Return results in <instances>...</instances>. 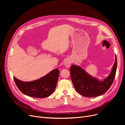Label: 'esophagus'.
<instances>
[{
    "mask_svg": "<svg viewBox=\"0 0 125 125\" xmlns=\"http://www.w3.org/2000/svg\"><path fill=\"white\" fill-rule=\"evenodd\" d=\"M64 64L65 65V66L66 67H69L70 65H71V61L69 60H65L64 63Z\"/></svg>",
    "mask_w": 125,
    "mask_h": 125,
    "instance_id": "obj_1",
    "label": "esophagus"
}]
</instances>
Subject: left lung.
<instances>
[{
  "label": "left lung",
  "mask_w": 125,
  "mask_h": 125,
  "mask_svg": "<svg viewBox=\"0 0 125 125\" xmlns=\"http://www.w3.org/2000/svg\"><path fill=\"white\" fill-rule=\"evenodd\" d=\"M116 68L115 55V62L110 74L101 81L89 74L81 66L73 64L70 67L71 80L75 90L80 94L87 97H97L104 94L109 89L115 78Z\"/></svg>",
  "instance_id": "obj_1"
}]
</instances>
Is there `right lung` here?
I'll return each mask as SVG.
<instances>
[{"label":"right lung","mask_w":125,"mask_h":125,"mask_svg":"<svg viewBox=\"0 0 125 125\" xmlns=\"http://www.w3.org/2000/svg\"><path fill=\"white\" fill-rule=\"evenodd\" d=\"M59 70L58 68L36 80L23 82L14 77L17 87L24 94L35 98H45L54 92L58 80Z\"/></svg>","instance_id":"add662e5"}]
</instances>
